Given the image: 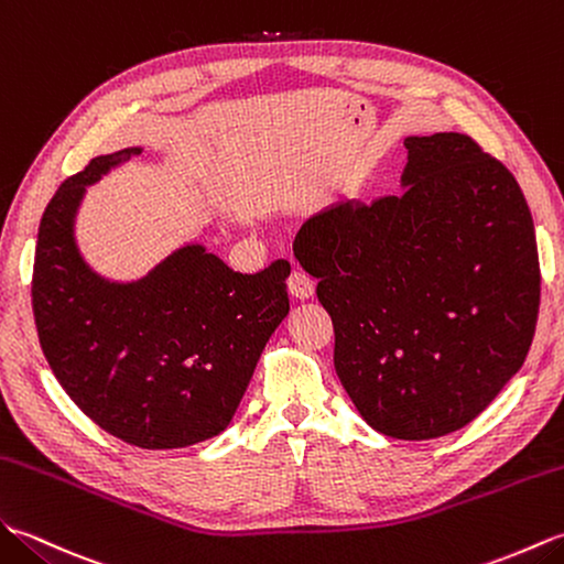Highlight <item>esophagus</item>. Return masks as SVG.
I'll use <instances>...</instances> for the list:
<instances>
[{"label": "esophagus", "mask_w": 564, "mask_h": 564, "mask_svg": "<svg viewBox=\"0 0 564 564\" xmlns=\"http://www.w3.org/2000/svg\"><path fill=\"white\" fill-rule=\"evenodd\" d=\"M286 290L296 299H308L316 292V282L311 280L304 270H294L290 274V280H286Z\"/></svg>", "instance_id": "1"}]
</instances>
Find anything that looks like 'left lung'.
<instances>
[{"mask_svg":"<svg viewBox=\"0 0 564 564\" xmlns=\"http://www.w3.org/2000/svg\"><path fill=\"white\" fill-rule=\"evenodd\" d=\"M405 191L306 219L294 256L333 318L335 371L373 430L466 427L521 369L541 304L531 209L468 134L408 137Z\"/></svg>","mask_w":564,"mask_h":564,"instance_id":"obj_1","label":"left lung"}]
</instances>
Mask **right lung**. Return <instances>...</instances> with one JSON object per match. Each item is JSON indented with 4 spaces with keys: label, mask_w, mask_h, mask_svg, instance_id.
<instances>
[{
    "label": "right lung",
    "mask_w": 564,
    "mask_h": 564,
    "mask_svg": "<svg viewBox=\"0 0 564 564\" xmlns=\"http://www.w3.org/2000/svg\"><path fill=\"white\" fill-rule=\"evenodd\" d=\"M140 149L96 156L50 199L37 229L33 316L55 379L86 417L140 448H181L231 422L262 347L290 314V262L256 274L185 246L144 280L98 278L74 243L84 187Z\"/></svg>",
    "instance_id": "right-lung-1"
}]
</instances>
